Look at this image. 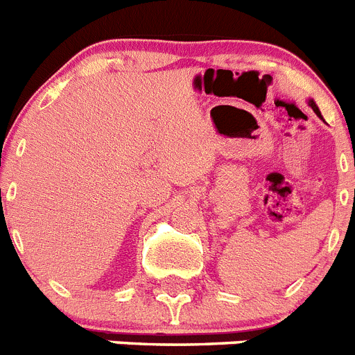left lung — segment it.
Here are the masks:
<instances>
[{
	"label": "left lung",
	"instance_id": "1",
	"mask_svg": "<svg viewBox=\"0 0 355 355\" xmlns=\"http://www.w3.org/2000/svg\"><path fill=\"white\" fill-rule=\"evenodd\" d=\"M309 106H311V108L315 110V114H316V115H320V110H318V106L315 105V101H313V99H309ZM320 117H322V115H320Z\"/></svg>",
	"mask_w": 355,
	"mask_h": 355
}]
</instances>
